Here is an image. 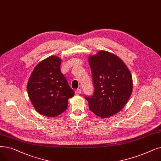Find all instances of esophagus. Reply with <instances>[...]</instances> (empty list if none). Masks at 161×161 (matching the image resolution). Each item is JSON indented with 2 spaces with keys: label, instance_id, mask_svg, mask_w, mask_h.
Segmentation results:
<instances>
[{
  "label": "esophagus",
  "instance_id": "34e87169",
  "mask_svg": "<svg viewBox=\"0 0 161 161\" xmlns=\"http://www.w3.org/2000/svg\"><path fill=\"white\" fill-rule=\"evenodd\" d=\"M75 95H80L81 93V90L80 89H76L75 92Z\"/></svg>",
  "mask_w": 161,
  "mask_h": 161
}]
</instances>
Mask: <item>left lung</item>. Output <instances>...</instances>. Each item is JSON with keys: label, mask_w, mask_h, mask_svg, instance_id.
<instances>
[{"label": "left lung", "mask_w": 161, "mask_h": 161, "mask_svg": "<svg viewBox=\"0 0 161 161\" xmlns=\"http://www.w3.org/2000/svg\"><path fill=\"white\" fill-rule=\"evenodd\" d=\"M94 93L85 96L90 110L98 116L107 118L116 114L127 103L132 92L130 72L116 55L101 51L89 58Z\"/></svg>", "instance_id": "left-lung-1"}]
</instances>
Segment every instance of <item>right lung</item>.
I'll return each mask as SVG.
<instances>
[{"mask_svg": "<svg viewBox=\"0 0 161 161\" xmlns=\"http://www.w3.org/2000/svg\"><path fill=\"white\" fill-rule=\"evenodd\" d=\"M61 59L51 56L41 61L32 72L27 92L34 108L42 115L55 117L64 112L74 90L60 71Z\"/></svg>", "mask_w": 161, "mask_h": 161, "instance_id": "right-lung-1", "label": "right lung"}]
</instances>
